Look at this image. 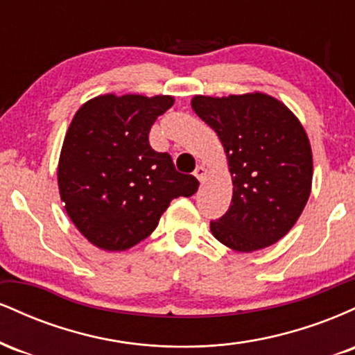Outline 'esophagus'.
<instances>
[{"mask_svg":"<svg viewBox=\"0 0 355 355\" xmlns=\"http://www.w3.org/2000/svg\"><path fill=\"white\" fill-rule=\"evenodd\" d=\"M193 175L195 177L198 178V180L200 182H203V178H205V175H207V170H205V166H197V168H195V172H193Z\"/></svg>","mask_w":355,"mask_h":355,"instance_id":"34e87169","label":"esophagus"}]
</instances>
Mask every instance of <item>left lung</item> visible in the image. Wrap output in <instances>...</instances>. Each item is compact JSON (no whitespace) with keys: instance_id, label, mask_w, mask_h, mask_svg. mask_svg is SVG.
<instances>
[{"instance_id":"left-lung-1","label":"left lung","mask_w":355,"mask_h":355,"mask_svg":"<svg viewBox=\"0 0 355 355\" xmlns=\"http://www.w3.org/2000/svg\"><path fill=\"white\" fill-rule=\"evenodd\" d=\"M191 108L223 144L234 182L229 210L210 222L214 237L237 252L279 242L311 195L312 152L304 126L263 93L200 95Z\"/></svg>"}]
</instances>
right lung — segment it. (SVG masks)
<instances>
[{
    "label": "right lung",
    "instance_id": "add662e5",
    "mask_svg": "<svg viewBox=\"0 0 355 355\" xmlns=\"http://www.w3.org/2000/svg\"><path fill=\"white\" fill-rule=\"evenodd\" d=\"M172 105L164 95H103L73 116L58 187L68 217L93 245L110 252L137 245L173 198L197 191L193 175L177 172L168 153L150 146V128Z\"/></svg>",
    "mask_w": 355,
    "mask_h": 355
}]
</instances>
